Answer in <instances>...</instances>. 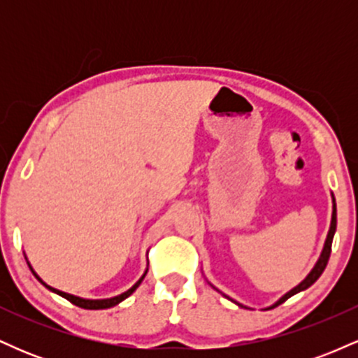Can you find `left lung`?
Here are the masks:
<instances>
[{
  "label": "left lung",
  "mask_w": 358,
  "mask_h": 358,
  "mask_svg": "<svg viewBox=\"0 0 358 358\" xmlns=\"http://www.w3.org/2000/svg\"><path fill=\"white\" fill-rule=\"evenodd\" d=\"M331 203H334V207H331V222H330V229H328V234H327V239H324V245H323V249H322V254H320V257H318V261H316V264L313 266V269L310 271V273H308V276L303 279L301 282H299V285H296L293 287V289H289L287 291L286 294H282L281 298L278 299L276 303H274V305H271V306H268L266 308V310H271V308H274V306H278V305H281V303H285L287 298H291L293 296V294H296V293H299V291H305V289H308V287H310L311 285H313V282L316 281V279H318L320 276H322V273L324 271V268H327V264H328V259H330V252H331V242H334V236H335V231H336V203H335V196H334V193H331ZM213 286V285H212ZM215 287V286H213ZM217 289V287H215ZM219 291V289H217ZM219 293H222V291H219ZM224 294V293H222ZM225 298H229L227 294H224ZM231 299V301H234L236 303L237 306H242V308H248V306H244V305H241V303H237L236 299H232V298H229Z\"/></svg>",
  "instance_id": "8db88e82"
}]
</instances>
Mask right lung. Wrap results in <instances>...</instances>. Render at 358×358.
Wrapping results in <instances>:
<instances>
[{"instance_id":"obj_1","label":"right lung","mask_w":358,"mask_h":358,"mask_svg":"<svg viewBox=\"0 0 358 358\" xmlns=\"http://www.w3.org/2000/svg\"><path fill=\"white\" fill-rule=\"evenodd\" d=\"M27 262H28V261H27ZM28 266H30V269H31V273H34V276H35L36 279H38V281L42 282V285H43L45 287H47V289H50L52 293L59 294V296H62V298L69 299V301L73 303V305H76V306H80V308H84V310H106V308H113V306L119 305V303H121V301H124V299H126L127 296H131V294H133L134 291L138 289V286L141 285V281H143V279H145L146 273H148V268H146L145 273H143V276L139 278L138 281L134 282V285L129 287V289L124 291V293L117 294V296H113V298H106V299H87V298H80V296H76V294H71V293H64V291L57 289V287H52V286H48L47 282H43V279L40 278L38 274L35 273V269L31 268V264H30V262H28Z\"/></svg>"}]
</instances>
